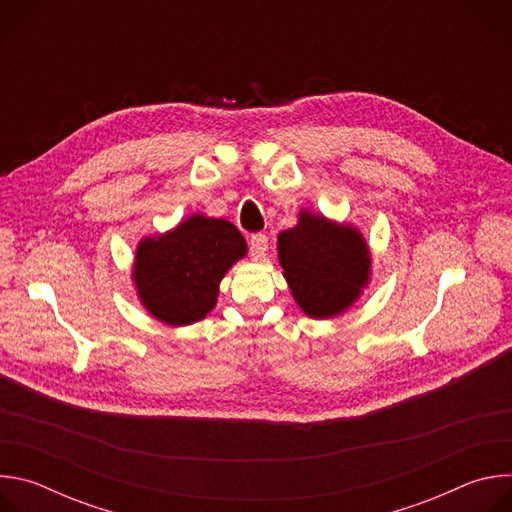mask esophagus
<instances>
[{"instance_id": "esophagus-1", "label": "esophagus", "mask_w": 512, "mask_h": 512, "mask_svg": "<svg viewBox=\"0 0 512 512\" xmlns=\"http://www.w3.org/2000/svg\"><path fill=\"white\" fill-rule=\"evenodd\" d=\"M249 253L253 261H263L267 257V237L263 233H255L249 239Z\"/></svg>"}]
</instances>
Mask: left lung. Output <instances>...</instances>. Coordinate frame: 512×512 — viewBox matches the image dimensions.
I'll use <instances>...</instances> for the list:
<instances>
[{"instance_id": "left-lung-1", "label": "left lung", "mask_w": 512, "mask_h": 512, "mask_svg": "<svg viewBox=\"0 0 512 512\" xmlns=\"http://www.w3.org/2000/svg\"><path fill=\"white\" fill-rule=\"evenodd\" d=\"M279 261L294 298L312 318L342 312L369 277V251L360 233L322 216L300 214V223L279 235Z\"/></svg>"}]
</instances>
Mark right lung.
<instances>
[{
    "instance_id": "obj_1",
    "label": "right lung",
    "mask_w": 512,
    "mask_h": 512,
    "mask_svg": "<svg viewBox=\"0 0 512 512\" xmlns=\"http://www.w3.org/2000/svg\"><path fill=\"white\" fill-rule=\"evenodd\" d=\"M245 253L235 225L194 214L176 231L139 243L133 271L139 298L166 324L198 322L214 308L227 269Z\"/></svg>"
}]
</instances>
